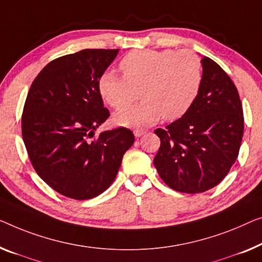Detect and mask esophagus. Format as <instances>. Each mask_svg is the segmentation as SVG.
Listing matches in <instances>:
<instances>
[{"label":"esophagus","instance_id":"34e87169","mask_svg":"<svg viewBox=\"0 0 262 262\" xmlns=\"http://www.w3.org/2000/svg\"><path fill=\"white\" fill-rule=\"evenodd\" d=\"M143 134H146V132H144V130H141V129L134 130V135L136 136V138H140V136H142Z\"/></svg>","mask_w":262,"mask_h":262}]
</instances>
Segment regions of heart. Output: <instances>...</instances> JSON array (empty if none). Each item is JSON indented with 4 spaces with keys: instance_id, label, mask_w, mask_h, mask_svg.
<instances>
[{
    "instance_id": "obj_1",
    "label": "heart",
    "mask_w": 262,
    "mask_h": 262,
    "mask_svg": "<svg viewBox=\"0 0 262 262\" xmlns=\"http://www.w3.org/2000/svg\"><path fill=\"white\" fill-rule=\"evenodd\" d=\"M123 76L106 72L99 80V92L113 108L138 99L134 106L119 109L114 121L120 126L141 128L162 118H182L199 96L204 68L201 58L188 50L141 49L128 53L120 62Z\"/></svg>"
}]
</instances>
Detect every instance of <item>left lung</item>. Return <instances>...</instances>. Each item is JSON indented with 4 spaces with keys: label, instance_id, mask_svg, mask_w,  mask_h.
<instances>
[{
    "label": "left lung",
    "instance_id": "left-lung-1",
    "mask_svg": "<svg viewBox=\"0 0 262 262\" xmlns=\"http://www.w3.org/2000/svg\"><path fill=\"white\" fill-rule=\"evenodd\" d=\"M204 80L193 106L165 129L158 128L154 166L171 189L204 193L219 185L235 162L244 135L239 93L224 69L204 56Z\"/></svg>",
    "mask_w": 262,
    "mask_h": 262
}]
</instances>
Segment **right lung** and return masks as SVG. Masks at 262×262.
<instances>
[{"mask_svg": "<svg viewBox=\"0 0 262 262\" xmlns=\"http://www.w3.org/2000/svg\"><path fill=\"white\" fill-rule=\"evenodd\" d=\"M119 49H83L49 62L31 83L22 136L34 169L57 193L88 200L113 181L134 143L124 127L96 128L109 118L99 80Z\"/></svg>", "mask_w": 262, "mask_h": 262, "instance_id": "obj_1", "label": "right lung"}]
</instances>
